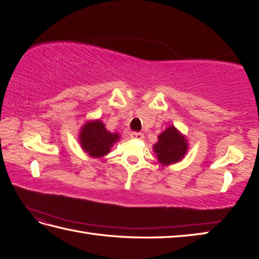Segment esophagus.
I'll return each mask as SVG.
<instances>
[{
    "instance_id": "1",
    "label": "esophagus",
    "mask_w": 259,
    "mask_h": 259,
    "mask_svg": "<svg viewBox=\"0 0 259 259\" xmlns=\"http://www.w3.org/2000/svg\"><path fill=\"white\" fill-rule=\"evenodd\" d=\"M130 137H131V138H134V139H139V140H141V139H144V134L137 133V131H135V133H131Z\"/></svg>"
}]
</instances>
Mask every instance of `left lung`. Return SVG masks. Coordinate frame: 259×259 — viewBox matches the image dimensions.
I'll use <instances>...</instances> for the list:
<instances>
[{"mask_svg":"<svg viewBox=\"0 0 259 259\" xmlns=\"http://www.w3.org/2000/svg\"><path fill=\"white\" fill-rule=\"evenodd\" d=\"M158 142L153 146L158 160L162 164H171L181 160L187 152V141L175 126H169L158 136Z\"/></svg>","mask_w":259,"mask_h":259,"instance_id":"1","label":"left lung"}]
</instances>
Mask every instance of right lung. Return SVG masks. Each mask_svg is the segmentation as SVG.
Returning <instances> with one entry per match:
<instances>
[{
    "mask_svg": "<svg viewBox=\"0 0 259 259\" xmlns=\"http://www.w3.org/2000/svg\"><path fill=\"white\" fill-rule=\"evenodd\" d=\"M119 135L111 134L100 120L85 123L80 134V144L84 151L92 157H102L118 141Z\"/></svg>",
    "mask_w": 259,
    "mask_h": 259,
    "instance_id": "right-lung-1",
    "label": "right lung"
}]
</instances>
